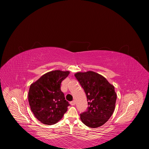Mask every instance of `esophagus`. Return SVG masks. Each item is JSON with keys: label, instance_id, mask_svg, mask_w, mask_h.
<instances>
[{"label": "esophagus", "instance_id": "34e87169", "mask_svg": "<svg viewBox=\"0 0 149 149\" xmlns=\"http://www.w3.org/2000/svg\"><path fill=\"white\" fill-rule=\"evenodd\" d=\"M70 104L71 106H74L75 105V101H72L70 102Z\"/></svg>", "mask_w": 149, "mask_h": 149}]
</instances>
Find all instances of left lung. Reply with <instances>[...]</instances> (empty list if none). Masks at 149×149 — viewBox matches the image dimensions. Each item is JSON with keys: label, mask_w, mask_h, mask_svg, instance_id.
Segmentation results:
<instances>
[{"label": "left lung", "mask_w": 149, "mask_h": 149, "mask_svg": "<svg viewBox=\"0 0 149 149\" xmlns=\"http://www.w3.org/2000/svg\"><path fill=\"white\" fill-rule=\"evenodd\" d=\"M87 97L88 107L80 114L82 123L97 128L109 119L115 109L117 94L114 86L96 72H78L74 74Z\"/></svg>", "instance_id": "1"}]
</instances>
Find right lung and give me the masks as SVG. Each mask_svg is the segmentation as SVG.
Wrapping results in <instances>:
<instances>
[{"label": "right lung", "mask_w": 149, "mask_h": 149, "mask_svg": "<svg viewBox=\"0 0 149 149\" xmlns=\"http://www.w3.org/2000/svg\"><path fill=\"white\" fill-rule=\"evenodd\" d=\"M69 74L68 71H52L31 84L28 94L29 105L35 118L42 123L55 124L67 111L70 104L61 91V83Z\"/></svg>", "instance_id": "right-lung-1"}]
</instances>
